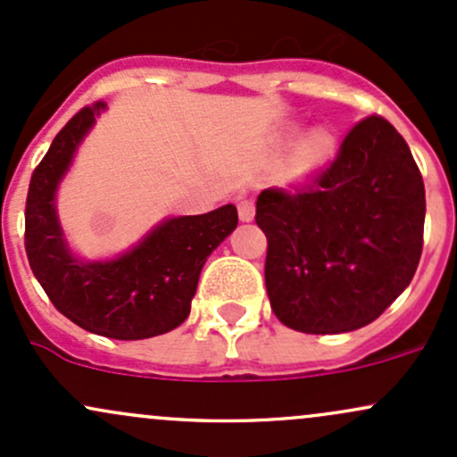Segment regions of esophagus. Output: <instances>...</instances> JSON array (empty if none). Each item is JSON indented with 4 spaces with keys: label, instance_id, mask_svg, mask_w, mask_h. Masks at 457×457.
Returning a JSON list of instances; mask_svg holds the SVG:
<instances>
[{
    "label": "esophagus",
    "instance_id": "obj_1",
    "mask_svg": "<svg viewBox=\"0 0 457 457\" xmlns=\"http://www.w3.org/2000/svg\"><path fill=\"white\" fill-rule=\"evenodd\" d=\"M237 211H239V220H242V222H250V220L254 218V203L248 198H242L237 203Z\"/></svg>",
    "mask_w": 457,
    "mask_h": 457
}]
</instances>
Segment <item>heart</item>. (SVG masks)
<instances>
[{
	"label": "heart",
	"mask_w": 457,
	"mask_h": 457,
	"mask_svg": "<svg viewBox=\"0 0 457 457\" xmlns=\"http://www.w3.org/2000/svg\"><path fill=\"white\" fill-rule=\"evenodd\" d=\"M333 150H336V139H333L331 132L316 130L313 135L307 137L305 144L298 150L296 171L301 176L313 174V171L320 170L331 159Z\"/></svg>",
	"instance_id": "b5f03b06"
}]
</instances>
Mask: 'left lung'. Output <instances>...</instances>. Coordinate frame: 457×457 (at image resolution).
Here are the masks:
<instances>
[{
  "label": "left lung",
  "mask_w": 457,
  "mask_h": 457,
  "mask_svg": "<svg viewBox=\"0 0 457 457\" xmlns=\"http://www.w3.org/2000/svg\"><path fill=\"white\" fill-rule=\"evenodd\" d=\"M266 289L274 316L303 333L370 325L410 286L425 227V185L384 117L353 126L337 156L294 191L263 189Z\"/></svg>",
  "instance_id": "1"
}]
</instances>
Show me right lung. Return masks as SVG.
Instances as JSON below:
<instances>
[{
  "label": "right lung",
  "instance_id": "1",
  "mask_svg": "<svg viewBox=\"0 0 457 457\" xmlns=\"http://www.w3.org/2000/svg\"><path fill=\"white\" fill-rule=\"evenodd\" d=\"M106 102L85 106L54 137L26 200V253L54 307L78 327L112 340H145L183 325L204 262L237 227L233 204L168 218L111 262L73 257L56 215V189L73 152Z\"/></svg>",
  "mask_w": 457,
  "mask_h": 457
}]
</instances>
